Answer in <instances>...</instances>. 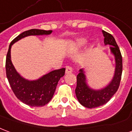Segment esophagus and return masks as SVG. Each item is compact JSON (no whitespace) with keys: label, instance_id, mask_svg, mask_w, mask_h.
<instances>
[{"label":"esophagus","instance_id":"obj_1","mask_svg":"<svg viewBox=\"0 0 132 132\" xmlns=\"http://www.w3.org/2000/svg\"><path fill=\"white\" fill-rule=\"evenodd\" d=\"M73 72V69L70 66H67L66 69V74H69V73H71Z\"/></svg>","mask_w":132,"mask_h":132}]
</instances>
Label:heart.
<instances>
[{"label": "heart", "mask_w": 132, "mask_h": 132, "mask_svg": "<svg viewBox=\"0 0 132 132\" xmlns=\"http://www.w3.org/2000/svg\"><path fill=\"white\" fill-rule=\"evenodd\" d=\"M87 43L85 39L78 38L71 44V49L73 50H78L82 48Z\"/></svg>", "instance_id": "1"}]
</instances>
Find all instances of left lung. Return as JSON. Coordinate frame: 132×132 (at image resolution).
<instances>
[{
	"mask_svg": "<svg viewBox=\"0 0 132 132\" xmlns=\"http://www.w3.org/2000/svg\"><path fill=\"white\" fill-rule=\"evenodd\" d=\"M104 36V44L111 45V53L115 56L116 71L113 80L106 87L101 89H93L89 87L86 82V76L83 69L80 70L77 76L76 97L81 105L89 108L103 106L108 102L118 91L120 83L122 73V58L119 47L111 34L102 31Z\"/></svg>",
	"mask_w": 132,
	"mask_h": 132,
	"instance_id": "8db88e82",
	"label": "left lung"
}]
</instances>
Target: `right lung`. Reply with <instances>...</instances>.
Returning a JSON list of instances; mask_svg holds the SVG:
<instances>
[{
  "mask_svg": "<svg viewBox=\"0 0 132 132\" xmlns=\"http://www.w3.org/2000/svg\"><path fill=\"white\" fill-rule=\"evenodd\" d=\"M52 32V31L40 29L26 31L16 37L9 46L5 61L7 78L16 98L28 106L39 107L49 103L54 94L59 80L64 76L66 69L63 68L52 71L36 80H26L17 73L12 63L11 47L14 43L26 36L49 35Z\"/></svg>",
  "mask_w": 132,
  "mask_h": 132,
  "instance_id": "add662e5",
  "label": "right lung"
}]
</instances>
